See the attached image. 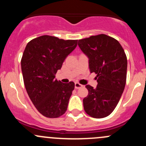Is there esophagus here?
Listing matches in <instances>:
<instances>
[{
    "label": "esophagus",
    "instance_id": "1",
    "mask_svg": "<svg viewBox=\"0 0 146 146\" xmlns=\"http://www.w3.org/2000/svg\"><path fill=\"white\" fill-rule=\"evenodd\" d=\"M82 86H83V85H82L81 84H80L79 82H76V83H75V88H76V89H79V88H82Z\"/></svg>",
    "mask_w": 146,
    "mask_h": 146
}]
</instances>
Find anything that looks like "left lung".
Instances as JSON below:
<instances>
[{
    "label": "left lung",
    "instance_id": "8db88e82",
    "mask_svg": "<svg viewBox=\"0 0 146 146\" xmlns=\"http://www.w3.org/2000/svg\"><path fill=\"white\" fill-rule=\"evenodd\" d=\"M78 46L89 58L90 73L97 75L98 86L88 85V95L83 99L85 112L101 119L117 107L126 82L127 58L121 45L114 38L101 34L79 39Z\"/></svg>",
    "mask_w": 146,
    "mask_h": 146
}]
</instances>
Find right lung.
Instances as JSON below:
<instances>
[{
	"label": "right lung",
	"mask_w": 146,
	"mask_h": 146,
	"mask_svg": "<svg viewBox=\"0 0 146 146\" xmlns=\"http://www.w3.org/2000/svg\"><path fill=\"white\" fill-rule=\"evenodd\" d=\"M78 44L43 35L27 43L21 59L26 90L39 113L48 118H58L67 110L75 83H63L55 79L57 70Z\"/></svg>",
	"instance_id": "right-lung-1"
}]
</instances>
